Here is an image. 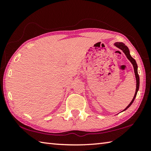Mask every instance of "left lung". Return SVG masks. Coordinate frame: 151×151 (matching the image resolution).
Segmentation results:
<instances>
[{
    "mask_svg": "<svg viewBox=\"0 0 151 151\" xmlns=\"http://www.w3.org/2000/svg\"><path fill=\"white\" fill-rule=\"evenodd\" d=\"M114 45L116 46V47H118L119 48H120V49L122 50V52H123L125 55L127 56V57L128 59H129L130 61H131V63L132 64V65H133V67H134V74H135V76H136V81H137V88H136V91H135V94H134V96L133 97V99H132V101L130 103V104H129L127 106V108L125 109L124 111H125V110H127L129 107L131 105V104H132V103H133L134 101V99L135 97H136L137 96V92L138 91H139V74H138V70H137V64L136 63V61H135V60L133 58H132L131 55H130V52H129V48H128V47H127L126 45H125L124 43L122 42H116L114 43Z\"/></svg>",
    "mask_w": 151,
    "mask_h": 151,
    "instance_id": "obj_1",
    "label": "left lung"
}]
</instances>
